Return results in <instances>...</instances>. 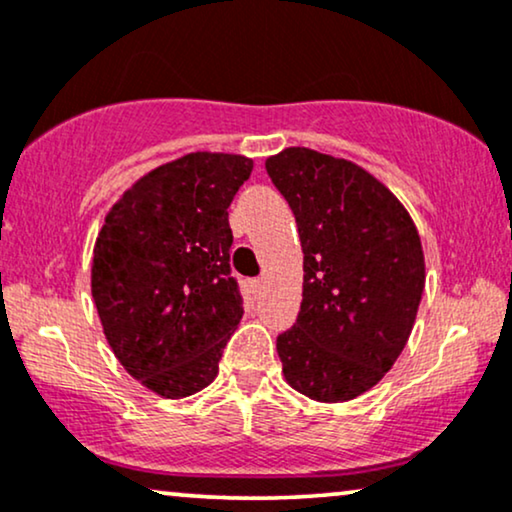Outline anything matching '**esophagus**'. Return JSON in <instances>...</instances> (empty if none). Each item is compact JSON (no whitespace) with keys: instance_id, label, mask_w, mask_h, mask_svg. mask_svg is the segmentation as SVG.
I'll return each instance as SVG.
<instances>
[{"instance_id":"esophagus-1","label":"esophagus","mask_w":512,"mask_h":512,"mask_svg":"<svg viewBox=\"0 0 512 512\" xmlns=\"http://www.w3.org/2000/svg\"><path fill=\"white\" fill-rule=\"evenodd\" d=\"M263 277H256V280H251V287H254V289H261L263 287Z\"/></svg>"}]
</instances>
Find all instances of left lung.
Segmentation results:
<instances>
[{"instance_id":"obj_1","label":"left lung","mask_w":512,"mask_h":512,"mask_svg":"<svg viewBox=\"0 0 512 512\" xmlns=\"http://www.w3.org/2000/svg\"><path fill=\"white\" fill-rule=\"evenodd\" d=\"M303 247V301L277 336L284 378L317 402L367 393L414 327L426 263L407 209L374 176L308 148L265 159Z\"/></svg>"}]
</instances>
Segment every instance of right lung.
<instances>
[{"label": "right lung", "mask_w": 512, "mask_h": 512, "mask_svg": "<svg viewBox=\"0 0 512 512\" xmlns=\"http://www.w3.org/2000/svg\"><path fill=\"white\" fill-rule=\"evenodd\" d=\"M251 169V159L218 152L164 164L124 192L96 240L91 294L105 338L164 397L214 381L244 315L228 207Z\"/></svg>", "instance_id": "obj_1"}]
</instances>
